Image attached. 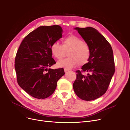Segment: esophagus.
Wrapping results in <instances>:
<instances>
[{
	"mask_svg": "<svg viewBox=\"0 0 130 130\" xmlns=\"http://www.w3.org/2000/svg\"><path fill=\"white\" fill-rule=\"evenodd\" d=\"M70 70H68V69H64V71H65V72H68V71H69Z\"/></svg>",
	"mask_w": 130,
	"mask_h": 130,
	"instance_id": "esophagus-1",
	"label": "esophagus"
}]
</instances>
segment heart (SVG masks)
I'll list each match as a JSON object with an SVG mask.
<instances>
[{
  "label": "heart",
  "mask_w": 130,
  "mask_h": 130,
  "mask_svg": "<svg viewBox=\"0 0 130 130\" xmlns=\"http://www.w3.org/2000/svg\"><path fill=\"white\" fill-rule=\"evenodd\" d=\"M63 46L58 42H54L51 46V53L55 58L60 59L63 57L65 51H69L67 58L57 62L59 67L70 69L78 64L83 65L88 61L91 55V50L88 45L82 39L75 35H70L62 40Z\"/></svg>",
  "instance_id": "1"
}]
</instances>
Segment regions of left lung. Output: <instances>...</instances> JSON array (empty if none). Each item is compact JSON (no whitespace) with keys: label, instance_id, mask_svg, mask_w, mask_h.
Listing matches in <instances>:
<instances>
[{"label":"left lung","instance_id":"obj_1","mask_svg":"<svg viewBox=\"0 0 130 130\" xmlns=\"http://www.w3.org/2000/svg\"><path fill=\"white\" fill-rule=\"evenodd\" d=\"M74 29L90 47L91 55L88 63L82 67V71H76L73 89L80 99L94 100L105 93L114 74L113 50L105 38L93 27H76ZM83 71H87V75Z\"/></svg>","mask_w":130,"mask_h":130}]
</instances>
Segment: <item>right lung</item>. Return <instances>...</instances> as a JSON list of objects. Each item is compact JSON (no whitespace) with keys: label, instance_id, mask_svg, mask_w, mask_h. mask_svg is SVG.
I'll list each match as a JSON object with an SVG mask.
<instances>
[{"label":"right lung","instance_id":"obj_1","mask_svg":"<svg viewBox=\"0 0 130 130\" xmlns=\"http://www.w3.org/2000/svg\"><path fill=\"white\" fill-rule=\"evenodd\" d=\"M58 25L42 26L28 34L17 52L15 69L18 85L30 96L46 99L54 92L64 69H51L56 63L52 58L51 45L62 37Z\"/></svg>","mask_w":130,"mask_h":130}]
</instances>
